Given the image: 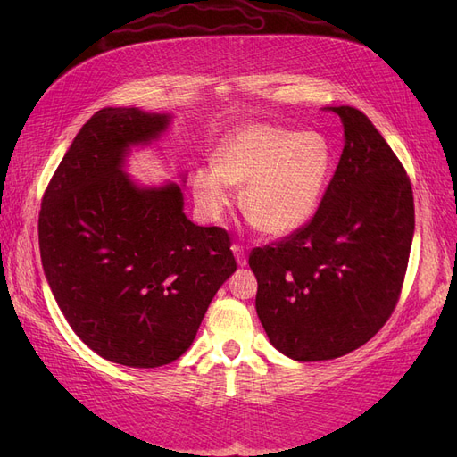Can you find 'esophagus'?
Segmentation results:
<instances>
[{
	"instance_id": "esophagus-1",
	"label": "esophagus",
	"mask_w": 457,
	"mask_h": 457,
	"mask_svg": "<svg viewBox=\"0 0 457 457\" xmlns=\"http://www.w3.org/2000/svg\"><path fill=\"white\" fill-rule=\"evenodd\" d=\"M232 252H234V257H237V262L240 267H244L247 262V257H245V252L244 247L240 244H232Z\"/></svg>"
}]
</instances>
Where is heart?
Segmentation results:
<instances>
[{"instance_id": "obj_1", "label": "heart", "mask_w": 457, "mask_h": 457, "mask_svg": "<svg viewBox=\"0 0 457 457\" xmlns=\"http://www.w3.org/2000/svg\"><path fill=\"white\" fill-rule=\"evenodd\" d=\"M331 170V150L320 133L250 123L219 146L213 165L192 177L205 215L219 219L230 205L228 185H244L245 215L267 234H287L314 213Z\"/></svg>"}]
</instances>
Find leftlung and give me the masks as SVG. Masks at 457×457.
I'll use <instances>...</instances> for the list:
<instances>
[{
	"mask_svg": "<svg viewBox=\"0 0 457 457\" xmlns=\"http://www.w3.org/2000/svg\"><path fill=\"white\" fill-rule=\"evenodd\" d=\"M345 146L314 215L255 247V309L270 343L301 362L362 347L403 292L413 238V192L404 165L370 118L331 106Z\"/></svg>",
	"mask_w": 457,
	"mask_h": 457,
	"instance_id": "1",
	"label": "left lung"
}]
</instances>
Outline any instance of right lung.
I'll return each mask as SVG.
<instances>
[{
  "mask_svg": "<svg viewBox=\"0 0 457 457\" xmlns=\"http://www.w3.org/2000/svg\"><path fill=\"white\" fill-rule=\"evenodd\" d=\"M165 114L103 108L76 135L41 198L39 253L64 318L110 362L158 368L196 337L217 289L237 270L230 234L183 213L177 185L139 188L123 173L129 145Z\"/></svg>",
  "mask_w": 457,
  "mask_h": 457,
  "instance_id": "right-lung-1",
  "label": "right lung"
}]
</instances>
